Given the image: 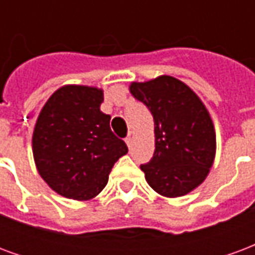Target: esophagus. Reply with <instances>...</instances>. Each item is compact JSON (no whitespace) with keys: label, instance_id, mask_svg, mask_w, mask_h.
<instances>
[{"label":"esophagus","instance_id":"1","mask_svg":"<svg viewBox=\"0 0 255 255\" xmlns=\"http://www.w3.org/2000/svg\"><path fill=\"white\" fill-rule=\"evenodd\" d=\"M132 142H133V132H129L128 133L127 138H126V143H127L128 147H131V146H132Z\"/></svg>","mask_w":255,"mask_h":255}]
</instances>
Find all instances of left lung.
Here are the masks:
<instances>
[{
	"instance_id": "left-lung-1",
	"label": "left lung",
	"mask_w": 255,
	"mask_h": 255,
	"mask_svg": "<svg viewBox=\"0 0 255 255\" xmlns=\"http://www.w3.org/2000/svg\"><path fill=\"white\" fill-rule=\"evenodd\" d=\"M129 91L154 119V154L140 165L146 182L166 198L195 190L216 155V132L206 106L187 84L168 75L132 82Z\"/></svg>"
}]
</instances>
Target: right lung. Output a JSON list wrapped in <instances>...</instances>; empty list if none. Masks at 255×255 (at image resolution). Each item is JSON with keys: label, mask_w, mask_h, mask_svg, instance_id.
Returning <instances> with one entry per match:
<instances>
[{"label": "right lung", "mask_w": 255, "mask_h": 255, "mask_svg": "<svg viewBox=\"0 0 255 255\" xmlns=\"http://www.w3.org/2000/svg\"><path fill=\"white\" fill-rule=\"evenodd\" d=\"M104 91L68 84L42 108L32 133L36 169L47 186L65 198L89 201L108 183L124 140L112 132L111 116L100 109Z\"/></svg>", "instance_id": "1"}]
</instances>
